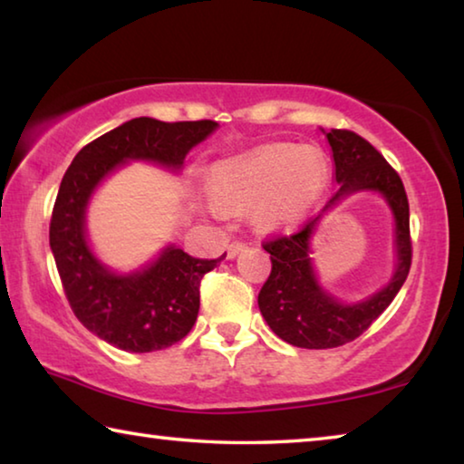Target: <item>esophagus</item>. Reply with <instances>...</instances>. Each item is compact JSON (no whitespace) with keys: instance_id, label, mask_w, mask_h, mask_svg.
<instances>
[{"instance_id":"obj_1","label":"esophagus","mask_w":464,"mask_h":464,"mask_svg":"<svg viewBox=\"0 0 464 464\" xmlns=\"http://www.w3.org/2000/svg\"><path fill=\"white\" fill-rule=\"evenodd\" d=\"M241 251H246V243H241V241H233L229 247H227V257H229V260H233V257H237Z\"/></svg>"}]
</instances>
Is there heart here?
<instances>
[{
    "label": "heart",
    "mask_w": 464,
    "mask_h": 464,
    "mask_svg": "<svg viewBox=\"0 0 464 464\" xmlns=\"http://www.w3.org/2000/svg\"><path fill=\"white\" fill-rule=\"evenodd\" d=\"M327 184V161L315 147L266 143L225 157L210 168L207 210L225 215V207H251V223L260 231L293 229L315 208Z\"/></svg>",
    "instance_id": "b5f03b06"
}]
</instances>
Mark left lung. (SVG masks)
<instances>
[{"instance_id":"1","label":"left lung","mask_w":464,"mask_h":464,"mask_svg":"<svg viewBox=\"0 0 464 464\" xmlns=\"http://www.w3.org/2000/svg\"><path fill=\"white\" fill-rule=\"evenodd\" d=\"M332 147L337 190L324 210L290 237L266 241L272 272L257 307L280 340L296 348L327 350L343 345L368 329L401 290L411 266L410 204L401 178L376 149L352 130H324ZM379 193L393 215V270L387 285L360 302H342L323 286L310 256V241L327 212L348 195Z\"/></svg>"}]
</instances>
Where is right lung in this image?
<instances>
[{
  "mask_svg": "<svg viewBox=\"0 0 464 464\" xmlns=\"http://www.w3.org/2000/svg\"><path fill=\"white\" fill-rule=\"evenodd\" d=\"M217 129L215 121L161 122L140 116L85 145L61 179L49 231L54 264L75 317L114 348L145 354L186 337L198 317L200 280L225 256L198 260L168 243L140 268H110L88 235L93 194L130 161L179 174L186 155Z\"/></svg>",
  "mask_w": 464,
  "mask_h": 464,
  "instance_id": "right-lung-1",
  "label": "right lung"
}]
</instances>
